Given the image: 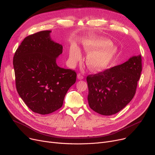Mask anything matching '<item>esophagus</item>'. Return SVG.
Returning <instances> with one entry per match:
<instances>
[{"label": "esophagus", "instance_id": "1", "mask_svg": "<svg viewBox=\"0 0 155 155\" xmlns=\"http://www.w3.org/2000/svg\"><path fill=\"white\" fill-rule=\"evenodd\" d=\"M77 78H78V79H79V80H82V79L84 78V76H83L82 74L78 73V75H77Z\"/></svg>", "mask_w": 155, "mask_h": 155}]
</instances>
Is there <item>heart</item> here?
I'll return each mask as SVG.
<instances>
[{
  "instance_id": "1",
  "label": "heart",
  "mask_w": 155,
  "mask_h": 155,
  "mask_svg": "<svg viewBox=\"0 0 155 155\" xmlns=\"http://www.w3.org/2000/svg\"><path fill=\"white\" fill-rule=\"evenodd\" d=\"M110 40L97 38L87 40L84 42V48L89 54L86 63L89 69L94 71L106 70L111 63L116 53V48L111 45ZM81 58V52L77 46L71 47L69 60L71 64H75Z\"/></svg>"
}]
</instances>
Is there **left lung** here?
I'll use <instances>...</instances> for the list:
<instances>
[{
	"label": "left lung",
	"mask_w": 155,
	"mask_h": 155,
	"mask_svg": "<svg viewBox=\"0 0 155 155\" xmlns=\"http://www.w3.org/2000/svg\"><path fill=\"white\" fill-rule=\"evenodd\" d=\"M142 71L141 56L87 77L89 105L102 115H114L129 104L136 94Z\"/></svg>",
	"instance_id": "left-lung-1"
}]
</instances>
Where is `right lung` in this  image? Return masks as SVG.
Listing matches in <instances>:
<instances>
[{
	"instance_id": "obj_1",
	"label": "right lung",
	"mask_w": 155,
	"mask_h": 155,
	"mask_svg": "<svg viewBox=\"0 0 155 155\" xmlns=\"http://www.w3.org/2000/svg\"><path fill=\"white\" fill-rule=\"evenodd\" d=\"M51 32L41 31L25 37L13 58L19 95L31 111L40 115L59 109L77 78L75 71L57 65L63 46L51 40Z\"/></svg>"
}]
</instances>
